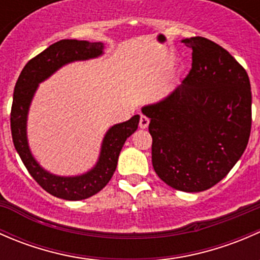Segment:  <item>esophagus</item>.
I'll return each instance as SVG.
<instances>
[{"mask_svg": "<svg viewBox=\"0 0 260 260\" xmlns=\"http://www.w3.org/2000/svg\"><path fill=\"white\" fill-rule=\"evenodd\" d=\"M148 124H149V119L148 118L146 117V115H141V118H140V128H142V129H146L147 127H148Z\"/></svg>", "mask_w": 260, "mask_h": 260, "instance_id": "34e87169", "label": "esophagus"}]
</instances>
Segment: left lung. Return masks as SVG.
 Returning <instances> with one entry per match:
<instances>
[{
  "label": "left lung",
  "mask_w": 260,
  "mask_h": 260,
  "mask_svg": "<svg viewBox=\"0 0 260 260\" xmlns=\"http://www.w3.org/2000/svg\"><path fill=\"white\" fill-rule=\"evenodd\" d=\"M192 68L181 85L142 107L149 118L152 165L176 190L200 192L224 179L239 161L251 128V90L244 68L201 36L183 39Z\"/></svg>",
  "instance_id": "obj_1"
}]
</instances>
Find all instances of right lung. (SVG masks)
Instances as JSON below:
<instances>
[{
  "label": "right lung",
  "instance_id": "right-lung-1",
  "mask_svg": "<svg viewBox=\"0 0 260 260\" xmlns=\"http://www.w3.org/2000/svg\"><path fill=\"white\" fill-rule=\"evenodd\" d=\"M104 54L103 43L65 39L50 45L31 59L21 72L14 91L11 108V135L14 146L34 180L45 191L59 199L78 201L95 195L113 176L118 157L125 140L135 133L140 115L112 125L104 135L95 165L77 176H59L46 171L34 157L27 140V117L39 84L49 79L60 68L74 61L95 59Z\"/></svg>",
  "mask_w": 260,
  "mask_h": 260
}]
</instances>
